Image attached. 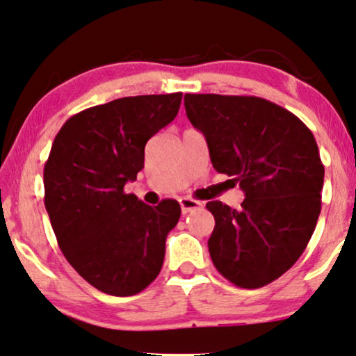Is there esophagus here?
<instances>
[{"label":"esophagus","instance_id":"34e87169","mask_svg":"<svg viewBox=\"0 0 356 356\" xmlns=\"http://www.w3.org/2000/svg\"><path fill=\"white\" fill-rule=\"evenodd\" d=\"M179 204H181L182 213H189V212L195 211V209H199L200 205H202L199 202V200L189 199V197H182V199H179Z\"/></svg>","mask_w":356,"mask_h":356}]
</instances>
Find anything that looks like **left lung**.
Listing matches in <instances>:
<instances>
[{
    "mask_svg": "<svg viewBox=\"0 0 356 356\" xmlns=\"http://www.w3.org/2000/svg\"><path fill=\"white\" fill-rule=\"evenodd\" d=\"M192 126L202 132L213 169L237 181L242 207H205L216 227L209 252L216 268L242 289L284 275L314 234L325 169L312 131L297 115L255 96L186 94Z\"/></svg>",
    "mask_w": 356,
    "mask_h": 356,
    "instance_id": "left-lung-1",
    "label": "left lung"
}]
</instances>
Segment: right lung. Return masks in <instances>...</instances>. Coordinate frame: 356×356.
I'll use <instances>...</instances> for the list:
<instances>
[{
    "mask_svg": "<svg viewBox=\"0 0 356 356\" xmlns=\"http://www.w3.org/2000/svg\"><path fill=\"white\" fill-rule=\"evenodd\" d=\"M182 92L114 99L64 122L44 164V205L59 248L101 292L129 297L159 275L167 234L181 205L151 207L126 182L144 167V147L172 122Z\"/></svg>",
    "mask_w": 356,
    "mask_h": 356,
    "instance_id": "obj_1",
    "label": "right lung"
}]
</instances>
